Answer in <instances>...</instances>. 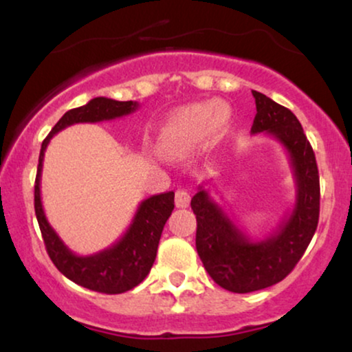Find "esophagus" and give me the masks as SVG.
<instances>
[{
    "instance_id": "esophagus-1",
    "label": "esophagus",
    "mask_w": 352,
    "mask_h": 352,
    "mask_svg": "<svg viewBox=\"0 0 352 352\" xmlns=\"http://www.w3.org/2000/svg\"><path fill=\"white\" fill-rule=\"evenodd\" d=\"M175 200H176L177 208H186V206H189L190 204V194L184 189H179L176 192Z\"/></svg>"
}]
</instances>
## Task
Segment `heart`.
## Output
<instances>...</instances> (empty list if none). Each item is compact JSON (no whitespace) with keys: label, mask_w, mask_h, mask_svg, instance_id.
Returning <instances> with one entry per match:
<instances>
[{"label":"heart","mask_w":352,"mask_h":352,"mask_svg":"<svg viewBox=\"0 0 352 352\" xmlns=\"http://www.w3.org/2000/svg\"><path fill=\"white\" fill-rule=\"evenodd\" d=\"M230 115L218 102H200L176 110L166 120L158 136V148L163 153H175L189 148L208 136L213 129L229 124Z\"/></svg>","instance_id":"1"}]
</instances>
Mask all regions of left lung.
Masks as SVG:
<instances>
[{
	"label": "left lung",
	"mask_w": 352,
	"mask_h": 352,
	"mask_svg": "<svg viewBox=\"0 0 352 352\" xmlns=\"http://www.w3.org/2000/svg\"><path fill=\"white\" fill-rule=\"evenodd\" d=\"M252 93L256 102L252 134H267L282 144L290 158L296 197L277 230L256 240L229 218L204 186L199 187L190 201L197 218V253L210 277L234 293L263 290L283 280L305 254L319 223V170L301 123L292 110L258 91Z\"/></svg>",
	"instance_id": "left-lung-1"
}]
</instances>
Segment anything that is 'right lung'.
<instances>
[{
	"mask_svg": "<svg viewBox=\"0 0 352 352\" xmlns=\"http://www.w3.org/2000/svg\"><path fill=\"white\" fill-rule=\"evenodd\" d=\"M138 109L139 104L136 100L122 102V100L109 98L91 99L88 104L72 109L62 115V118L43 141L40 158H38L35 214L51 261L72 282L93 292L107 293V295H117V293L131 290L151 272L157 256L162 230L175 208V192L152 195L141 201L126 232L112 247L99 253L88 254V256H80L62 242V239L46 219L40 190L43 160H45L46 147L52 136L64 128L75 123H98L122 118L134 113Z\"/></svg>",
	"mask_w": 352,
	"mask_h": 352,
	"instance_id": "right-lung-1",
	"label": "right lung"
}]
</instances>
